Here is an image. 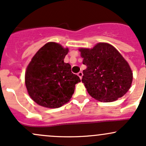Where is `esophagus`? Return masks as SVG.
Segmentation results:
<instances>
[{
  "label": "esophagus",
  "mask_w": 146,
  "mask_h": 146,
  "mask_svg": "<svg viewBox=\"0 0 146 146\" xmlns=\"http://www.w3.org/2000/svg\"><path fill=\"white\" fill-rule=\"evenodd\" d=\"M78 76H79V78H81H81H82V76H83V72H78Z\"/></svg>",
  "instance_id": "esophagus-1"
}]
</instances>
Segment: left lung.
<instances>
[{
  "instance_id": "obj_1",
  "label": "left lung",
  "mask_w": 146,
  "mask_h": 146,
  "mask_svg": "<svg viewBox=\"0 0 146 146\" xmlns=\"http://www.w3.org/2000/svg\"><path fill=\"white\" fill-rule=\"evenodd\" d=\"M78 50L87 66L81 81L92 97L101 102H112L126 94L133 76L128 63L115 47L99 42L92 49Z\"/></svg>"
}]
</instances>
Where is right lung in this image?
<instances>
[{
    "instance_id": "right-lung-1",
    "label": "right lung",
    "mask_w": 146,
    "mask_h": 146,
    "mask_svg": "<svg viewBox=\"0 0 146 146\" xmlns=\"http://www.w3.org/2000/svg\"><path fill=\"white\" fill-rule=\"evenodd\" d=\"M68 48L50 42L34 56L25 72V86L32 99L39 106L57 108L68 103L81 82L71 72V65L64 63Z\"/></svg>"
}]
</instances>
